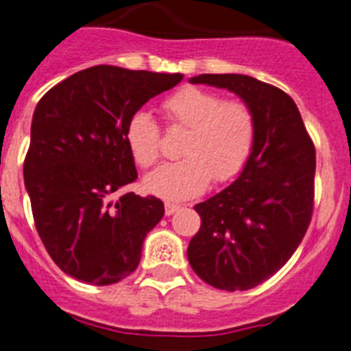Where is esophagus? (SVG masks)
I'll list each match as a JSON object with an SVG mask.
<instances>
[{
    "mask_svg": "<svg viewBox=\"0 0 351 351\" xmlns=\"http://www.w3.org/2000/svg\"><path fill=\"white\" fill-rule=\"evenodd\" d=\"M180 208V205H176V203H166L164 205V212H166V216H171V214H175L176 210Z\"/></svg>",
    "mask_w": 351,
    "mask_h": 351,
    "instance_id": "obj_1",
    "label": "esophagus"
}]
</instances>
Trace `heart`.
<instances>
[{
    "label": "heart",
    "mask_w": 351,
    "mask_h": 351,
    "mask_svg": "<svg viewBox=\"0 0 351 351\" xmlns=\"http://www.w3.org/2000/svg\"><path fill=\"white\" fill-rule=\"evenodd\" d=\"M160 110L169 130H185L178 148L184 158L146 176L148 193L167 202L194 198L210 180L230 182L248 164L257 139V117L248 103L187 85L164 98ZM125 143L141 169L160 158V128L148 112H135L128 119Z\"/></svg>",
    "instance_id": "heart-1"
}]
</instances>
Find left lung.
<instances>
[{
    "label": "left lung",
    "instance_id": "8db88e82",
    "mask_svg": "<svg viewBox=\"0 0 351 351\" xmlns=\"http://www.w3.org/2000/svg\"><path fill=\"white\" fill-rule=\"evenodd\" d=\"M228 89L257 117V139L239 178L198 203L202 226L187 248L194 273L223 291L257 287L289 261L314 210L316 148L289 94L246 75H199Z\"/></svg>",
    "mask_w": 351,
    "mask_h": 351
}]
</instances>
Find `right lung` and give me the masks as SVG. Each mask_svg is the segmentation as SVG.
<instances>
[{"instance_id":"add662e5","label":"right lung","mask_w":351,"mask_h":351,"mask_svg":"<svg viewBox=\"0 0 351 351\" xmlns=\"http://www.w3.org/2000/svg\"><path fill=\"white\" fill-rule=\"evenodd\" d=\"M182 78L94 66L62 80L37 103L25 185L44 248L66 275L110 285L139 266L144 237L164 216V203L117 195L137 180L125 126L149 98Z\"/></svg>"}]
</instances>
